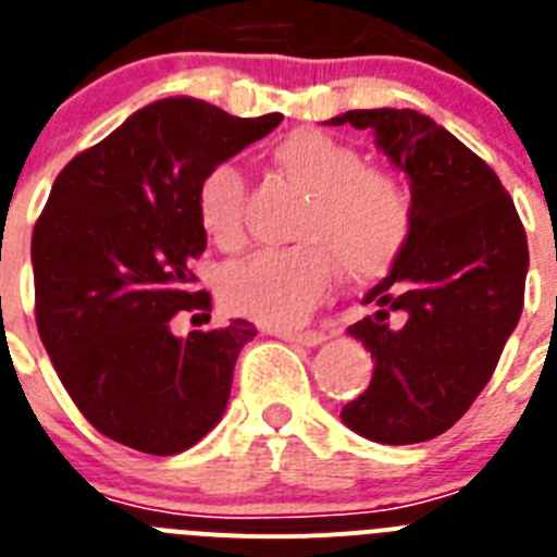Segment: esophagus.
Instances as JSON below:
<instances>
[{
    "mask_svg": "<svg viewBox=\"0 0 557 557\" xmlns=\"http://www.w3.org/2000/svg\"><path fill=\"white\" fill-rule=\"evenodd\" d=\"M274 336L285 338V342H294V345H302V347H317L325 342V333L322 331H272Z\"/></svg>",
    "mask_w": 557,
    "mask_h": 557,
    "instance_id": "1",
    "label": "esophagus"
}]
</instances>
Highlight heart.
<instances>
[{
	"label": "heart",
	"instance_id": "1",
	"mask_svg": "<svg viewBox=\"0 0 557 557\" xmlns=\"http://www.w3.org/2000/svg\"><path fill=\"white\" fill-rule=\"evenodd\" d=\"M274 162L311 205L292 249H263L232 263L221 277L226 306L263 325H297L333 292L336 265L356 283L384 277L412 235V196L395 173L370 168L350 143L317 128L280 139ZM244 173L219 162L196 185L201 230L221 249L244 244Z\"/></svg>",
	"mask_w": 557,
	"mask_h": 557
}]
</instances>
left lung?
I'll list each match as a JSON object with an SVG mask.
<instances>
[{
  "label": "left lung",
  "mask_w": 557,
  "mask_h": 557,
  "mask_svg": "<svg viewBox=\"0 0 557 557\" xmlns=\"http://www.w3.org/2000/svg\"><path fill=\"white\" fill-rule=\"evenodd\" d=\"M327 125L370 128L409 178L414 210L393 272L367 292L372 313L347 327L375 370L342 420L386 446L423 443L468 412L519 325L524 226L499 176L420 111L356 109Z\"/></svg>",
  "instance_id": "obj_1"
}]
</instances>
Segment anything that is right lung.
<instances>
[{
    "label": "right lung",
    "instance_id": "1",
    "mask_svg": "<svg viewBox=\"0 0 557 557\" xmlns=\"http://www.w3.org/2000/svg\"><path fill=\"white\" fill-rule=\"evenodd\" d=\"M283 114L232 117L193 98L134 111L58 173L33 230L36 325L58 379L100 434L178 454L219 423L255 325L176 336L207 317L190 263L207 249L196 185L212 164L274 132Z\"/></svg>",
    "mask_w": 557,
    "mask_h": 557
}]
</instances>
